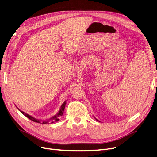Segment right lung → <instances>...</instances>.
Returning a JSON list of instances; mask_svg holds the SVG:
<instances>
[{
	"label": "right lung",
	"mask_w": 157,
	"mask_h": 157,
	"mask_svg": "<svg viewBox=\"0 0 157 157\" xmlns=\"http://www.w3.org/2000/svg\"><path fill=\"white\" fill-rule=\"evenodd\" d=\"M65 104H66V103H65V102L63 103V105H61V109H60V110H59V113H58V114H57L56 115H55L54 117H52V118H51V119H49V121H39V120L35 119V118H33V117H31V116H30V115H27V113H24V112H23V111H20H20H21V113L23 114V115H24L26 117H27L28 118H29V119L31 120L32 121L37 122V123H40V124H48V123H49V121H51V122H52L51 123H52V122H54L58 121L59 120V117H60V116H61V115H63V111H64V109H65Z\"/></svg>",
	"instance_id": "1"
}]
</instances>
